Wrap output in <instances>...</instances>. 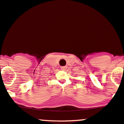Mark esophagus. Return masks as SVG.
<instances>
[{
	"label": "esophagus",
	"mask_w": 124,
	"mask_h": 124,
	"mask_svg": "<svg viewBox=\"0 0 124 124\" xmlns=\"http://www.w3.org/2000/svg\"><path fill=\"white\" fill-rule=\"evenodd\" d=\"M66 68H67L66 66H62V67H61V70H62V71H65Z\"/></svg>",
	"instance_id": "esophagus-1"
}]
</instances>
